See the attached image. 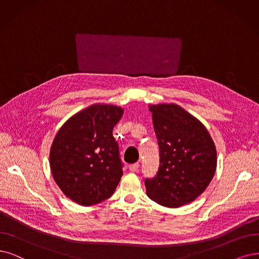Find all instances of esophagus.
<instances>
[{
  "instance_id": "obj_1",
  "label": "esophagus",
  "mask_w": 259,
  "mask_h": 259,
  "mask_svg": "<svg viewBox=\"0 0 259 259\" xmlns=\"http://www.w3.org/2000/svg\"><path fill=\"white\" fill-rule=\"evenodd\" d=\"M139 168H140V164H139V163L132 164V165L129 166V170L132 171V173H137V171L139 170Z\"/></svg>"
}]
</instances>
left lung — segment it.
<instances>
[{
	"mask_svg": "<svg viewBox=\"0 0 259 259\" xmlns=\"http://www.w3.org/2000/svg\"><path fill=\"white\" fill-rule=\"evenodd\" d=\"M160 148V167L146 179L147 196L164 207L192 203L217 169V148L207 128L176 103L149 104Z\"/></svg>",
	"mask_w": 259,
	"mask_h": 259,
	"instance_id": "8db88e82",
	"label": "left lung"
}]
</instances>
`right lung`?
Segmentation results:
<instances>
[{
  "instance_id": "1",
  "label": "right lung",
  "mask_w": 259,
  "mask_h": 259,
  "mask_svg": "<svg viewBox=\"0 0 259 259\" xmlns=\"http://www.w3.org/2000/svg\"><path fill=\"white\" fill-rule=\"evenodd\" d=\"M121 107L94 103L67 119L50 148V168L62 192L81 206L109 198L122 176L113 128Z\"/></svg>"
}]
</instances>
